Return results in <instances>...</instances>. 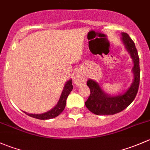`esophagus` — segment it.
I'll list each match as a JSON object with an SVG mask.
<instances>
[{
  "label": "esophagus",
  "instance_id": "esophagus-1",
  "mask_svg": "<svg viewBox=\"0 0 150 150\" xmlns=\"http://www.w3.org/2000/svg\"><path fill=\"white\" fill-rule=\"evenodd\" d=\"M73 81L74 83L77 86H83V84L86 83V78L83 74L80 73V72H77L73 76Z\"/></svg>",
  "mask_w": 150,
  "mask_h": 150
}]
</instances>
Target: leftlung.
Wrapping results in <instances>:
<instances>
[{
  "label": "left lung",
  "instance_id": "8db88e82",
  "mask_svg": "<svg viewBox=\"0 0 150 150\" xmlns=\"http://www.w3.org/2000/svg\"><path fill=\"white\" fill-rule=\"evenodd\" d=\"M121 40L128 51L134 62L132 72L134 80L126 92L117 96H111L105 93L98 83L89 79L87 86L91 90V95L85 103L91 112L96 115H113L122 111L128 107L136 97L138 92L140 80L139 59L134 42L127 33H121Z\"/></svg>",
  "mask_w": 150,
  "mask_h": 150
}]
</instances>
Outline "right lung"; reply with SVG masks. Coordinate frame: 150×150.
Returning a JSON list of instances; mask_svg holds the SVG:
<instances>
[{
    "instance_id": "add662e5",
    "label": "right lung",
    "mask_w": 150,
    "mask_h": 150,
    "mask_svg": "<svg viewBox=\"0 0 150 150\" xmlns=\"http://www.w3.org/2000/svg\"><path fill=\"white\" fill-rule=\"evenodd\" d=\"M73 86L72 84V80H69L67 83L64 85L63 91L61 93L60 98L59 99V101L57 103L54 108H52L50 111H47V112L40 113V114H33V113H29L23 111L28 116H31V117L35 118V119H41V120H46V119H54V118L57 117L59 116L61 113L62 112L63 110L65 108L66 105V100H67V96L72 91Z\"/></svg>"
}]
</instances>
